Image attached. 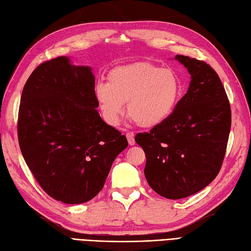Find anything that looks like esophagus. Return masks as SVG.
<instances>
[{"instance_id": "34e87169", "label": "esophagus", "mask_w": 251, "mask_h": 251, "mask_svg": "<svg viewBox=\"0 0 251 251\" xmlns=\"http://www.w3.org/2000/svg\"><path fill=\"white\" fill-rule=\"evenodd\" d=\"M126 138H127V142L130 146H134L135 144V139H134V133L128 132L126 133Z\"/></svg>"}]
</instances>
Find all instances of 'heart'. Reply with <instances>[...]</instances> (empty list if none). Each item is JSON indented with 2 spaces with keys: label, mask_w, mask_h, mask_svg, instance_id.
<instances>
[{
  "label": "heart",
  "mask_w": 251,
  "mask_h": 251,
  "mask_svg": "<svg viewBox=\"0 0 251 251\" xmlns=\"http://www.w3.org/2000/svg\"><path fill=\"white\" fill-rule=\"evenodd\" d=\"M181 92L176 72L150 63L113 68L108 82L95 86L96 100L109 125H118L127 102V114L144 128H153L168 120Z\"/></svg>",
  "instance_id": "1"
}]
</instances>
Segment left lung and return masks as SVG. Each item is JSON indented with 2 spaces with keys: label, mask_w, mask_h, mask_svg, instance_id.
I'll return each instance as SVG.
<instances>
[{
  "label": "left lung",
  "mask_w": 251,
  "mask_h": 251,
  "mask_svg": "<svg viewBox=\"0 0 251 251\" xmlns=\"http://www.w3.org/2000/svg\"><path fill=\"white\" fill-rule=\"evenodd\" d=\"M191 82L172 116L135 141L147 157L149 185L164 198L200 192L219 174L231 126L230 104L216 71L196 58L176 55Z\"/></svg>",
  "instance_id": "1"
}]
</instances>
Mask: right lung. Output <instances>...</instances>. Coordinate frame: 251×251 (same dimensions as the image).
Listing matches in <instances>:
<instances>
[{
    "label": "right lung",
    "mask_w": 251,
    "mask_h": 251,
    "mask_svg": "<svg viewBox=\"0 0 251 251\" xmlns=\"http://www.w3.org/2000/svg\"><path fill=\"white\" fill-rule=\"evenodd\" d=\"M95 76L67 56L41 64L23 89L18 121L21 151L41 187L67 204L100 193L125 135L96 110Z\"/></svg>",
    "instance_id": "add662e5"
}]
</instances>
